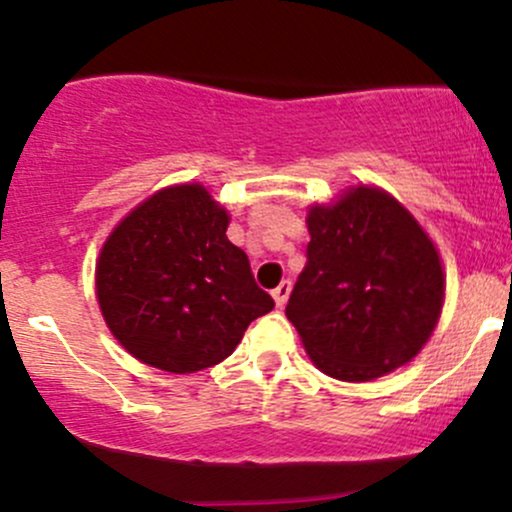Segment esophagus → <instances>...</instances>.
I'll use <instances>...</instances> for the list:
<instances>
[{"mask_svg":"<svg viewBox=\"0 0 512 512\" xmlns=\"http://www.w3.org/2000/svg\"><path fill=\"white\" fill-rule=\"evenodd\" d=\"M289 292H292V282H289V280L280 282V285L272 289V299H275V304H277V307H280V309L287 304Z\"/></svg>","mask_w":512,"mask_h":512,"instance_id":"esophagus-1","label":"esophagus"}]
</instances>
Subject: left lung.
<instances>
[{"mask_svg": "<svg viewBox=\"0 0 512 512\" xmlns=\"http://www.w3.org/2000/svg\"><path fill=\"white\" fill-rule=\"evenodd\" d=\"M307 267L287 304L312 364L371 381L426 347L446 299L436 242L379 185H349L307 208Z\"/></svg>", "mask_w": 512, "mask_h": 512, "instance_id": "left-lung-1", "label": "left lung"}]
</instances>
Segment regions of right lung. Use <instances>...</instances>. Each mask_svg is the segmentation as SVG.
I'll use <instances>...</instances> for the list:
<instances>
[{
    "instance_id": "1",
    "label": "right lung",
    "mask_w": 512,
    "mask_h": 512,
    "mask_svg": "<svg viewBox=\"0 0 512 512\" xmlns=\"http://www.w3.org/2000/svg\"><path fill=\"white\" fill-rule=\"evenodd\" d=\"M230 213L203 183H175L138 203L101 245L96 299L128 354L195 374L235 352L252 319L275 307L227 240Z\"/></svg>"
}]
</instances>
